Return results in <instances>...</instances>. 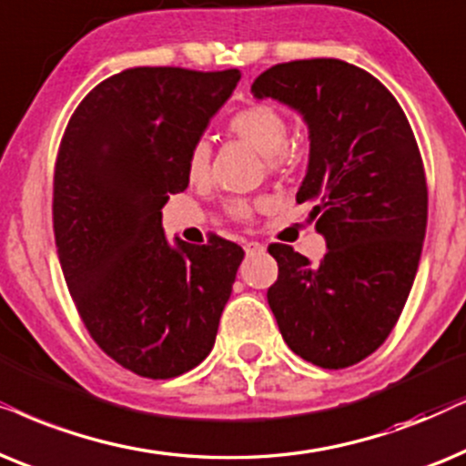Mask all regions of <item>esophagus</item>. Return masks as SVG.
<instances>
[{
  "instance_id": "1",
  "label": "esophagus",
  "mask_w": 466,
  "mask_h": 466,
  "mask_svg": "<svg viewBox=\"0 0 466 466\" xmlns=\"http://www.w3.org/2000/svg\"><path fill=\"white\" fill-rule=\"evenodd\" d=\"M243 247H245L247 256H253V253H262L264 251V245L258 243V240H247Z\"/></svg>"
}]
</instances>
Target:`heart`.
I'll return each mask as SVG.
<instances>
[{"mask_svg":"<svg viewBox=\"0 0 466 466\" xmlns=\"http://www.w3.org/2000/svg\"><path fill=\"white\" fill-rule=\"evenodd\" d=\"M229 129L237 134L240 140L247 142L268 157L270 168H281V166L291 161V155L285 151V142H288L289 123L285 119L281 110L270 106V104H251L232 116L229 121ZM210 161V145L207 140H198L194 147L189 148L187 155V177L191 181H202L208 172ZM232 213L238 217H245L249 213V207L245 202H237L232 207Z\"/></svg>","mask_w":466,"mask_h":466,"instance_id":"b5f03b06","label":"heart"}]
</instances>
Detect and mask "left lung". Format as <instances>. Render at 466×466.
Segmentation results:
<instances>
[{
	"mask_svg": "<svg viewBox=\"0 0 466 466\" xmlns=\"http://www.w3.org/2000/svg\"><path fill=\"white\" fill-rule=\"evenodd\" d=\"M251 93L307 123L311 148L296 202H313L311 219L328 247L311 264L289 245H270L279 277L268 305L302 360L351 367L392 332L418 272L428 219L418 142L392 93L347 61L272 66Z\"/></svg>",
	"mask_w": 466,
	"mask_h": 466,
	"instance_id": "obj_1",
	"label": "left lung"
}]
</instances>
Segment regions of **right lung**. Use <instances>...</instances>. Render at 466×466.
<instances>
[{"mask_svg": "<svg viewBox=\"0 0 466 466\" xmlns=\"http://www.w3.org/2000/svg\"><path fill=\"white\" fill-rule=\"evenodd\" d=\"M238 70L129 67L74 110L53 183L59 264L106 356L148 380L187 373L215 345L245 251L213 237L168 243L161 208L189 185L187 155Z\"/></svg>", "mask_w": 466, "mask_h": 466, "instance_id": "add662e5", "label": "right lung"}]
</instances>
